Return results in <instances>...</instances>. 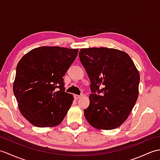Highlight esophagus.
<instances>
[{
  "mask_svg": "<svg viewBox=\"0 0 160 160\" xmlns=\"http://www.w3.org/2000/svg\"><path fill=\"white\" fill-rule=\"evenodd\" d=\"M82 98V95H74V98L76 99H78Z\"/></svg>",
  "mask_w": 160,
  "mask_h": 160,
  "instance_id": "obj_1",
  "label": "esophagus"
}]
</instances>
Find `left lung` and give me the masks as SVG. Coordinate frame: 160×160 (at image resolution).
I'll list each match as a JSON object with an SVG mask.
<instances>
[{
  "label": "left lung",
  "instance_id": "8db88e82",
  "mask_svg": "<svg viewBox=\"0 0 160 160\" xmlns=\"http://www.w3.org/2000/svg\"><path fill=\"white\" fill-rule=\"evenodd\" d=\"M82 64L91 81L85 118L98 129L110 130L127 120L138 97L140 74L130 57L114 48H82ZM98 91L100 95L94 93Z\"/></svg>",
  "mask_w": 160,
  "mask_h": 160
}]
</instances>
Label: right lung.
Listing matches in <instances>:
<instances>
[{"label":"right lung","instance_id":"obj_1","mask_svg":"<svg viewBox=\"0 0 160 160\" xmlns=\"http://www.w3.org/2000/svg\"><path fill=\"white\" fill-rule=\"evenodd\" d=\"M78 50L39 47L28 52L18 62L13 93L20 112L32 125L54 127L66 116L73 96L65 92L62 77L75 61Z\"/></svg>","mask_w":160,"mask_h":160}]
</instances>
